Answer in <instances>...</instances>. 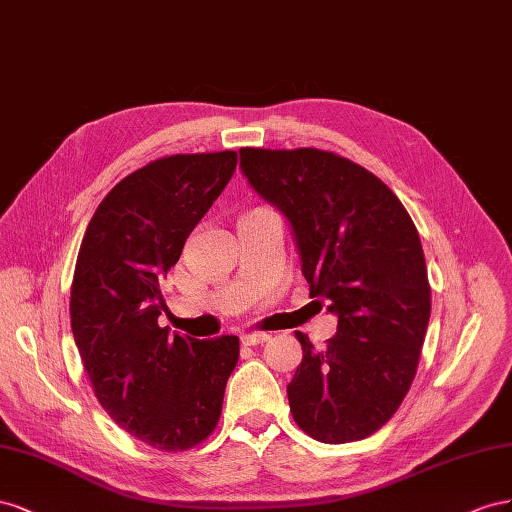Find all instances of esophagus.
Listing matches in <instances>:
<instances>
[{
    "mask_svg": "<svg viewBox=\"0 0 512 512\" xmlns=\"http://www.w3.org/2000/svg\"><path fill=\"white\" fill-rule=\"evenodd\" d=\"M268 339H270V334H266V332H246L240 337L242 345H261V343H266Z\"/></svg>",
    "mask_w": 512,
    "mask_h": 512,
    "instance_id": "34e87169",
    "label": "esophagus"
}]
</instances>
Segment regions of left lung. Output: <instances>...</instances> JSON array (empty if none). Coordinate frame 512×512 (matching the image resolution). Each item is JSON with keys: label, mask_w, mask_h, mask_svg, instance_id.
Wrapping results in <instances>:
<instances>
[{"label": "left lung", "mask_w": 512, "mask_h": 512, "mask_svg": "<svg viewBox=\"0 0 512 512\" xmlns=\"http://www.w3.org/2000/svg\"><path fill=\"white\" fill-rule=\"evenodd\" d=\"M240 169L287 218L311 298L339 319L319 352L296 332L291 416L317 442L364 440L399 410L425 343L431 287L418 231L382 180L332 152L242 148Z\"/></svg>", "instance_id": "left-lung-1"}]
</instances>
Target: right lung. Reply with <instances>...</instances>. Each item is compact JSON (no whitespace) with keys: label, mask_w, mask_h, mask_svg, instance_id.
Instances as JSON below:
<instances>
[{"label":"right lung","mask_w":512,"mask_h":512,"mask_svg":"<svg viewBox=\"0 0 512 512\" xmlns=\"http://www.w3.org/2000/svg\"><path fill=\"white\" fill-rule=\"evenodd\" d=\"M236 152L154 160L111 188L83 236L70 324L96 399L130 435L158 450L193 448L214 431L240 356L158 326L165 274L236 171Z\"/></svg>","instance_id":"obj_1"}]
</instances>
